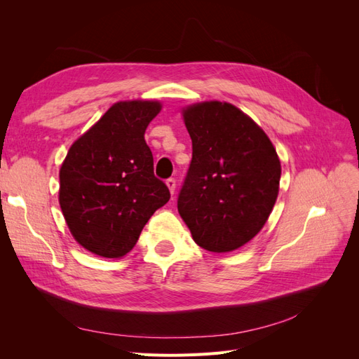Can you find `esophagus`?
Returning a JSON list of instances; mask_svg holds the SVG:
<instances>
[{
  "mask_svg": "<svg viewBox=\"0 0 359 359\" xmlns=\"http://www.w3.org/2000/svg\"><path fill=\"white\" fill-rule=\"evenodd\" d=\"M166 186H168V189H169V191H170V194H173L175 193V180L173 178H169V180H166Z\"/></svg>",
  "mask_w": 359,
  "mask_h": 359,
  "instance_id": "obj_1",
  "label": "esophagus"
}]
</instances>
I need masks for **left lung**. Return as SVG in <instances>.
<instances>
[{"label":"left lung","mask_w":359,"mask_h":359,"mask_svg":"<svg viewBox=\"0 0 359 359\" xmlns=\"http://www.w3.org/2000/svg\"><path fill=\"white\" fill-rule=\"evenodd\" d=\"M181 114L193 157L178 212L199 247L233 252L262 231L274 208L278 154L262 127L231 103L199 102Z\"/></svg>","instance_id":"left-lung-1"}]
</instances>
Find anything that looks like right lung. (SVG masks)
Listing matches in <instances>:
<instances>
[{"label": "right lung", "instance_id": "obj_1", "mask_svg": "<svg viewBox=\"0 0 359 359\" xmlns=\"http://www.w3.org/2000/svg\"><path fill=\"white\" fill-rule=\"evenodd\" d=\"M160 111L158 100L114 103L74 140L60 168L64 220L74 240L97 256H126L170 198L154 177L145 142V130Z\"/></svg>", "mask_w": 359, "mask_h": 359}]
</instances>
